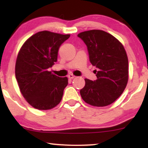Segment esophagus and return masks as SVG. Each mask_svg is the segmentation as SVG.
<instances>
[{
    "instance_id": "esophagus-1",
    "label": "esophagus",
    "mask_w": 148,
    "mask_h": 148,
    "mask_svg": "<svg viewBox=\"0 0 148 148\" xmlns=\"http://www.w3.org/2000/svg\"><path fill=\"white\" fill-rule=\"evenodd\" d=\"M68 77L69 78V79H72L75 78V76H74L73 74H69V75H68Z\"/></svg>"
}]
</instances>
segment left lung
Segmentation results:
<instances>
[{
	"mask_svg": "<svg viewBox=\"0 0 148 148\" xmlns=\"http://www.w3.org/2000/svg\"><path fill=\"white\" fill-rule=\"evenodd\" d=\"M88 47L90 61L97 68V79H85L80 90L83 100L102 107L114 102L126 88L129 79L128 58L123 44L111 34L93 29L79 34Z\"/></svg>",
	"mask_w": 148,
	"mask_h": 148,
	"instance_id": "obj_1",
	"label": "left lung"
}]
</instances>
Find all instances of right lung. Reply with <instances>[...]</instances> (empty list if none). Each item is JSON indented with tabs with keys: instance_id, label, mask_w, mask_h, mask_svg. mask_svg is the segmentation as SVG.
<instances>
[{
	"instance_id": "add662e5",
	"label": "right lung",
	"mask_w": 148,
	"mask_h": 148,
	"mask_svg": "<svg viewBox=\"0 0 148 148\" xmlns=\"http://www.w3.org/2000/svg\"><path fill=\"white\" fill-rule=\"evenodd\" d=\"M70 34L39 32L26 40L18 53L15 77L26 101L38 110H49L59 104L68 78L52 74L48 69L57 61L58 52Z\"/></svg>"
}]
</instances>
